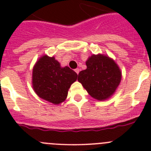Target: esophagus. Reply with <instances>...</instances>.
Returning <instances> with one entry per match:
<instances>
[{"mask_svg": "<svg viewBox=\"0 0 151 151\" xmlns=\"http://www.w3.org/2000/svg\"><path fill=\"white\" fill-rule=\"evenodd\" d=\"M75 72H76V74L78 75V73H79V69H75Z\"/></svg>", "mask_w": 151, "mask_h": 151, "instance_id": "34e87169", "label": "esophagus"}]
</instances>
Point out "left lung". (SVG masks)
<instances>
[{"instance_id":"1","label":"left lung","mask_w":151,"mask_h":151,"mask_svg":"<svg viewBox=\"0 0 151 151\" xmlns=\"http://www.w3.org/2000/svg\"><path fill=\"white\" fill-rule=\"evenodd\" d=\"M87 69L80 72L78 81L92 97L104 101L115 92L121 81V72L113 60L104 55H92Z\"/></svg>"}]
</instances>
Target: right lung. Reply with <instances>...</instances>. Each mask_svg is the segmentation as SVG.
<instances>
[{
  "label": "right lung",
  "instance_id": "add662e5",
  "mask_svg": "<svg viewBox=\"0 0 151 151\" xmlns=\"http://www.w3.org/2000/svg\"><path fill=\"white\" fill-rule=\"evenodd\" d=\"M76 79V73L68 66L61 67L54 57L43 56L33 69L35 91L41 98L54 104L66 100L70 85Z\"/></svg>",
  "mask_w": 151,
  "mask_h": 151
}]
</instances>
